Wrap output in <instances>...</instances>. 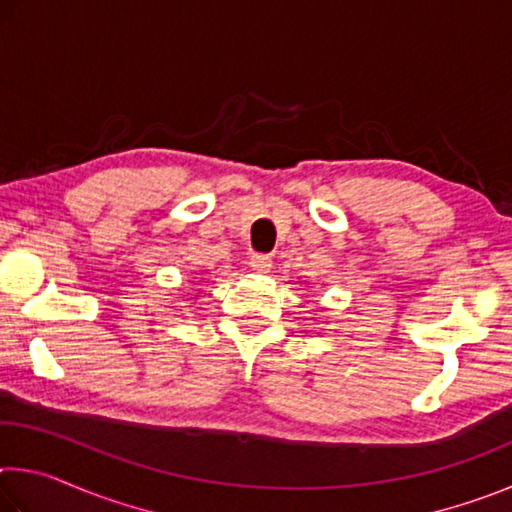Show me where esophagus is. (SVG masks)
<instances>
[{
    "label": "esophagus",
    "mask_w": 512,
    "mask_h": 512,
    "mask_svg": "<svg viewBox=\"0 0 512 512\" xmlns=\"http://www.w3.org/2000/svg\"><path fill=\"white\" fill-rule=\"evenodd\" d=\"M248 264L255 273H268V271H271V266H273L271 257H268V255H253V257H250Z\"/></svg>",
    "instance_id": "obj_1"
}]
</instances>
